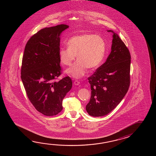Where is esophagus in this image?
Returning a JSON list of instances; mask_svg holds the SVG:
<instances>
[{
    "mask_svg": "<svg viewBox=\"0 0 156 156\" xmlns=\"http://www.w3.org/2000/svg\"><path fill=\"white\" fill-rule=\"evenodd\" d=\"M74 85H76V86H77V85H79V81H77V80H76V81H74Z\"/></svg>",
    "mask_w": 156,
    "mask_h": 156,
    "instance_id": "obj_1",
    "label": "esophagus"
}]
</instances>
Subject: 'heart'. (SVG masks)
<instances>
[{"instance_id":"obj_1","label":"heart","mask_w":156,"mask_h":156,"mask_svg":"<svg viewBox=\"0 0 156 156\" xmlns=\"http://www.w3.org/2000/svg\"><path fill=\"white\" fill-rule=\"evenodd\" d=\"M67 48L59 50L60 62L63 65L70 66L66 70L71 76L79 79L83 76L86 70L96 69L102 63L106 52V45L102 37L93 34H83L72 37L67 41Z\"/></svg>"}]
</instances>
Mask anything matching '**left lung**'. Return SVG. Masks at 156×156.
Returning <instances> with one entry per match:
<instances>
[{"label": "left lung", "instance_id": "1", "mask_svg": "<svg viewBox=\"0 0 156 156\" xmlns=\"http://www.w3.org/2000/svg\"><path fill=\"white\" fill-rule=\"evenodd\" d=\"M113 33L111 52L105 62L88 78L91 98L86 110L90 116L106 115L122 100L130 85V55L119 36Z\"/></svg>", "mask_w": 156, "mask_h": 156}]
</instances>
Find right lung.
<instances>
[{"label": "right lung", "mask_w": 156, "mask_h": 156, "mask_svg": "<svg viewBox=\"0 0 156 156\" xmlns=\"http://www.w3.org/2000/svg\"><path fill=\"white\" fill-rule=\"evenodd\" d=\"M69 27L60 24L42 29L30 37L24 48L21 79L30 101L46 116L61 112L63 98L73 86L69 76L56 81L61 70L60 36Z\"/></svg>", "instance_id": "add662e5"}]
</instances>
